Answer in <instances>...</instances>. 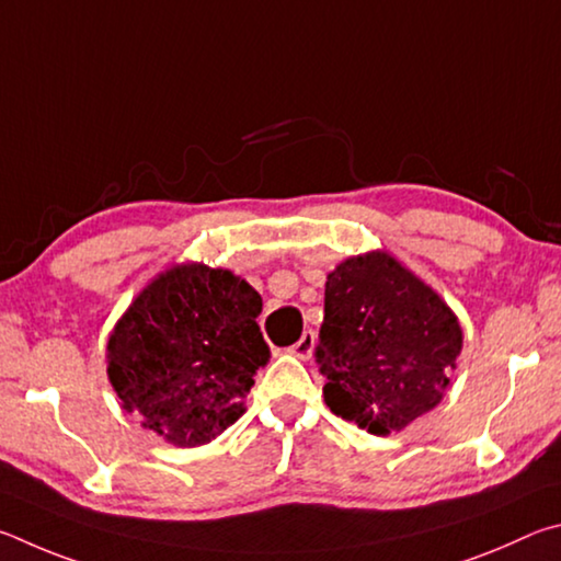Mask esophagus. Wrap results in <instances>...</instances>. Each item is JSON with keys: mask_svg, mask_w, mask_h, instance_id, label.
Instances as JSON below:
<instances>
[{"mask_svg": "<svg viewBox=\"0 0 561 561\" xmlns=\"http://www.w3.org/2000/svg\"><path fill=\"white\" fill-rule=\"evenodd\" d=\"M312 350H316V332L306 330L296 345L290 347V355H296L298 359H308L312 355Z\"/></svg>", "mask_w": 561, "mask_h": 561, "instance_id": "esophagus-1", "label": "esophagus"}]
</instances>
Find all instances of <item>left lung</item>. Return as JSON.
Wrapping results in <instances>:
<instances>
[{"label":"left lung","mask_w":561,"mask_h":561,"mask_svg":"<svg viewBox=\"0 0 561 561\" xmlns=\"http://www.w3.org/2000/svg\"><path fill=\"white\" fill-rule=\"evenodd\" d=\"M460 350L456 312L389 251L328 273L316 362L332 414L375 436L404 431L446 397Z\"/></svg>","instance_id":"left-lung-1"}]
</instances>
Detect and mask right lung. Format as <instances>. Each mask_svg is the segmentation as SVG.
Here are the masks:
<instances>
[{
  "mask_svg": "<svg viewBox=\"0 0 561 561\" xmlns=\"http://www.w3.org/2000/svg\"><path fill=\"white\" fill-rule=\"evenodd\" d=\"M261 296L241 275L174 263L137 293L107 337V379L127 414L176 448L204 446L241 419L268 362Z\"/></svg>",
  "mask_w": 561,
  "mask_h": 561,
  "instance_id": "1",
  "label": "right lung"
}]
</instances>
